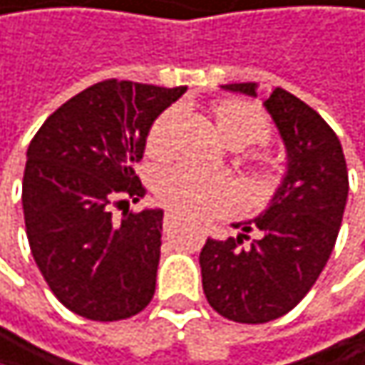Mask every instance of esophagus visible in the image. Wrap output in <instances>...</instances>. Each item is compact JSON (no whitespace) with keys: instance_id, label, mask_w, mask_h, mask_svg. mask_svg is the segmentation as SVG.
I'll return each mask as SVG.
<instances>
[{"instance_id":"obj_1","label":"esophagus","mask_w":365,"mask_h":365,"mask_svg":"<svg viewBox=\"0 0 365 365\" xmlns=\"http://www.w3.org/2000/svg\"><path fill=\"white\" fill-rule=\"evenodd\" d=\"M175 225H179V216H175L173 212H168L164 216V227H175Z\"/></svg>"}]
</instances>
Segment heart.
Listing matches in <instances>:
<instances>
[{"label":"heart","instance_id":"heart-1","mask_svg":"<svg viewBox=\"0 0 365 365\" xmlns=\"http://www.w3.org/2000/svg\"><path fill=\"white\" fill-rule=\"evenodd\" d=\"M175 118L177 108H170L153 120L147 138L149 151L166 153L170 149V132ZM216 123L225 138H242L247 145L264 140L270 132L262 110L245 101L218 103ZM153 188L158 199L166 207L195 220L222 216L238 203V190L229 177L195 164H175L160 170Z\"/></svg>","mask_w":365,"mask_h":365}]
</instances>
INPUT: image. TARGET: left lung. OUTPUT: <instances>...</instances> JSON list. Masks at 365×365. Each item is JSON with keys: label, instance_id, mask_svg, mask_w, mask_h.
<instances>
[{"label": "left lung", "instance_id": "1", "mask_svg": "<svg viewBox=\"0 0 365 365\" xmlns=\"http://www.w3.org/2000/svg\"><path fill=\"white\" fill-rule=\"evenodd\" d=\"M222 88L257 97L255 82ZM264 108L285 145L288 173L268 210L242 225L245 233L207 238L199 255L207 303L245 324L281 318L303 301L335 247L349 199L344 151L327 120L283 88H274ZM251 224L260 240L242 247Z\"/></svg>", "mask_w": 365, "mask_h": 365}]
</instances>
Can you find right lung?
Returning <instances> with one entry per match:
<instances>
[{
    "label": "right lung",
    "instance_id": "1",
    "mask_svg": "<svg viewBox=\"0 0 365 365\" xmlns=\"http://www.w3.org/2000/svg\"><path fill=\"white\" fill-rule=\"evenodd\" d=\"M186 86L99 82L62 103L28 147L23 216L30 249L56 299L73 314L114 322L155 292L162 210L114 205L145 197L134 170L153 120Z\"/></svg>",
    "mask_w": 365,
    "mask_h": 365
}]
</instances>
